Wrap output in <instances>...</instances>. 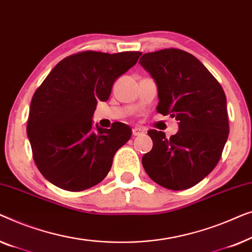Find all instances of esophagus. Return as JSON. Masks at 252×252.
Wrapping results in <instances>:
<instances>
[{"instance_id":"esophagus-1","label":"esophagus","mask_w":252,"mask_h":252,"mask_svg":"<svg viewBox=\"0 0 252 252\" xmlns=\"http://www.w3.org/2000/svg\"><path fill=\"white\" fill-rule=\"evenodd\" d=\"M145 133V130L141 129V127H133L132 129V134L134 137L136 136H141V134Z\"/></svg>"}]
</instances>
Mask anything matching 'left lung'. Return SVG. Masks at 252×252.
<instances>
[{"label": "left lung", "mask_w": 252, "mask_h": 252, "mask_svg": "<svg viewBox=\"0 0 252 252\" xmlns=\"http://www.w3.org/2000/svg\"><path fill=\"white\" fill-rule=\"evenodd\" d=\"M139 63L158 86L157 111L179 125L170 138L162 131H148L153 148L143 157V166L158 185L187 189L220 160L229 133L225 92L200 60L179 49L148 52Z\"/></svg>", "instance_id": "8db88e82"}]
</instances>
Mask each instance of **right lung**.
Listing matches in <instances>:
<instances>
[{
  "label": "right lung",
  "instance_id": "add662e5",
  "mask_svg": "<svg viewBox=\"0 0 252 252\" xmlns=\"http://www.w3.org/2000/svg\"><path fill=\"white\" fill-rule=\"evenodd\" d=\"M141 52L83 51L54 67L32 98L27 136L37 169L55 186L81 192L97 185L111 170L116 151L131 129L116 122L92 129L98 100L106 101L113 83L136 65Z\"/></svg>",
  "mask_w": 252,
  "mask_h": 252
}]
</instances>
